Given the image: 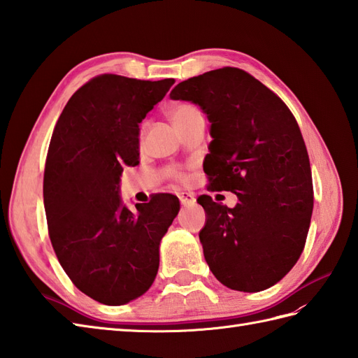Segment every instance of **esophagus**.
Returning <instances> with one entry per match:
<instances>
[{
    "mask_svg": "<svg viewBox=\"0 0 358 358\" xmlns=\"http://www.w3.org/2000/svg\"><path fill=\"white\" fill-rule=\"evenodd\" d=\"M179 201H180V203L184 205V206H188V205H194L196 197H194L193 193L182 192V193H179Z\"/></svg>",
    "mask_w": 358,
    "mask_h": 358,
    "instance_id": "esophagus-1",
    "label": "esophagus"
}]
</instances>
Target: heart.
<instances>
[{
	"instance_id": "obj_1",
	"label": "heart",
	"mask_w": 358,
	"mask_h": 358,
	"mask_svg": "<svg viewBox=\"0 0 358 358\" xmlns=\"http://www.w3.org/2000/svg\"><path fill=\"white\" fill-rule=\"evenodd\" d=\"M196 116H201V110L193 104H179L174 107L170 113V119H171L173 125L188 121V119L196 117Z\"/></svg>"
}]
</instances>
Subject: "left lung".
Wrapping results in <instances>:
<instances>
[{"label":"left lung","instance_id":"left-lung-1","mask_svg":"<svg viewBox=\"0 0 358 358\" xmlns=\"http://www.w3.org/2000/svg\"><path fill=\"white\" fill-rule=\"evenodd\" d=\"M174 101L199 106L210 121L203 170L213 189L237 196L234 208L201 196L199 239L214 277L257 292L296 265L313 216V178L297 121L275 93L246 71L224 67L179 83Z\"/></svg>","mask_w":358,"mask_h":358}]
</instances>
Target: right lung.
Wrapping results in <instances>:
<instances>
[{"label": "right lung", "mask_w": 358, "mask_h": 358, "mask_svg": "<svg viewBox=\"0 0 358 358\" xmlns=\"http://www.w3.org/2000/svg\"><path fill=\"white\" fill-rule=\"evenodd\" d=\"M174 79L101 75L76 90L52 134L44 208L61 266L99 303L141 297L159 269V245L180 203L156 194L131 211L121 199L124 166L139 164V124Z\"/></svg>", "instance_id": "add662e5"}]
</instances>
